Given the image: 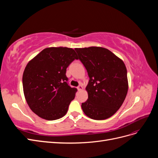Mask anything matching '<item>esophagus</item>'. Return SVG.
Returning a JSON list of instances; mask_svg holds the SVG:
<instances>
[{
    "instance_id": "esophagus-1",
    "label": "esophagus",
    "mask_w": 158,
    "mask_h": 158,
    "mask_svg": "<svg viewBox=\"0 0 158 158\" xmlns=\"http://www.w3.org/2000/svg\"><path fill=\"white\" fill-rule=\"evenodd\" d=\"M78 91H80V90H82V89H83V87H82V84H80L78 86Z\"/></svg>"
}]
</instances>
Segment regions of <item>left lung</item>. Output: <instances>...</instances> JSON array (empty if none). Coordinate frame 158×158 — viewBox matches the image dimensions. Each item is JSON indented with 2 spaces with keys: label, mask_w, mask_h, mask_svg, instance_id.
Listing matches in <instances>:
<instances>
[{
  "label": "left lung",
  "mask_w": 158,
  "mask_h": 158,
  "mask_svg": "<svg viewBox=\"0 0 158 158\" xmlns=\"http://www.w3.org/2000/svg\"><path fill=\"white\" fill-rule=\"evenodd\" d=\"M89 78L85 89L88 99L82 103L84 113L94 120L111 117L121 107L128 92L127 71L123 61L99 47L76 48Z\"/></svg>",
  "instance_id": "8db88e82"
}]
</instances>
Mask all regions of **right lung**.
<instances>
[{
	"label": "right lung",
	"instance_id": "obj_1",
	"mask_svg": "<svg viewBox=\"0 0 158 158\" xmlns=\"http://www.w3.org/2000/svg\"><path fill=\"white\" fill-rule=\"evenodd\" d=\"M78 59L68 47H49L26 65L22 83L23 94L31 111L49 121L59 119L68 111L77 89L71 88L66 76L69 64Z\"/></svg>",
	"mask_w": 158,
	"mask_h": 158
}]
</instances>
